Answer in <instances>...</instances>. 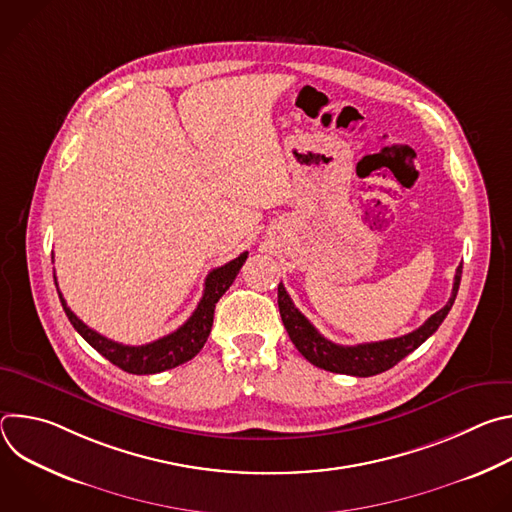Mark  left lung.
I'll return each mask as SVG.
<instances>
[{
  "label": "left lung",
  "mask_w": 512,
  "mask_h": 512,
  "mask_svg": "<svg viewBox=\"0 0 512 512\" xmlns=\"http://www.w3.org/2000/svg\"><path fill=\"white\" fill-rule=\"evenodd\" d=\"M460 279H462V263L456 269L452 298L448 300V304L440 312L429 316L425 320V324L419 326L417 330H413L405 336H399V338L364 342V344H356V346H342V344H336V342H330L328 338H324L310 324V320L294 306V302H291L283 283H279V287H277V304H279V314H281L283 326H285L291 342L296 344V348L300 350V354L306 360L316 364L318 369H324L330 373L352 375V377H373V375L393 369L399 360H403L407 354H411L437 328H440V324L446 320L448 312L454 306Z\"/></svg>",
  "instance_id": "8db88e82"
}]
</instances>
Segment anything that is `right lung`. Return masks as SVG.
I'll return each instance as SVG.
<instances>
[{
    "mask_svg": "<svg viewBox=\"0 0 512 512\" xmlns=\"http://www.w3.org/2000/svg\"><path fill=\"white\" fill-rule=\"evenodd\" d=\"M247 255L249 253L245 251L237 259L225 263L223 267L212 269L204 281V294H202V300L198 302L194 314L178 330H174L172 334H168L160 340H154L150 344L127 346V344L109 340L103 334L89 328L83 320H79L75 316V312L66 306L60 291H58V298H60V304H62L70 324L75 326V330L99 354H103L109 362H113L115 367H119L125 373H131V375H156V373L174 369V367H178V364L188 362L202 350V346L210 334V328H212L216 302L221 300L225 291L233 285L239 269L247 261ZM54 283H56V277H54ZM56 289H58V283H56Z\"/></svg>",
    "mask_w": 512,
    "mask_h": 512,
    "instance_id": "obj_1",
    "label": "right lung"
}]
</instances>
